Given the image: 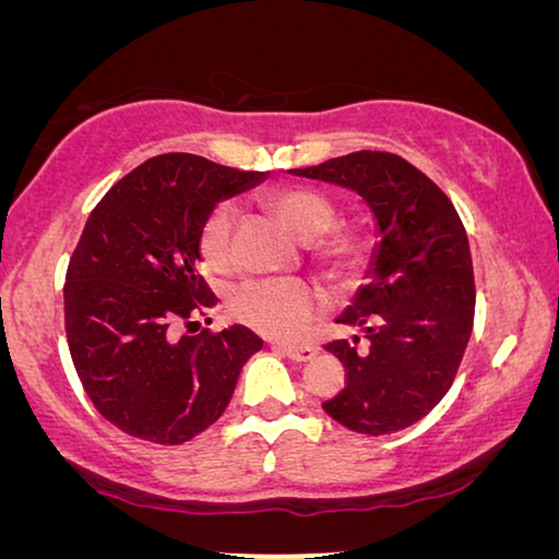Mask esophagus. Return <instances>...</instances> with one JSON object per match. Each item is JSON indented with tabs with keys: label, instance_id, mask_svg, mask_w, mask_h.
I'll list each match as a JSON object with an SVG mask.
<instances>
[{
	"label": "esophagus",
	"instance_id": "34e87169",
	"mask_svg": "<svg viewBox=\"0 0 559 559\" xmlns=\"http://www.w3.org/2000/svg\"><path fill=\"white\" fill-rule=\"evenodd\" d=\"M274 348L282 350L287 358H293V361H310L318 354L312 346H293V343H274Z\"/></svg>",
	"mask_w": 559,
	"mask_h": 559
}]
</instances>
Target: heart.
I'll return each mask as SVG.
<instances>
[{"label":"heart","instance_id":"b5f03b06","mask_svg":"<svg viewBox=\"0 0 559 559\" xmlns=\"http://www.w3.org/2000/svg\"><path fill=\"white\" fill-rule=\"evenodd\" d=\"M282 226L297 241L310 243L325 236L335 224V205L331 198L310 188H274L262 195ZM236 209L221 203L205 216L198 234V251L211 272H231ZM366 241L358 234H338L320 247V262L335 280H350L364 262ZM231 312L241 323L274 338H295L323 308V297L302 280H249L234 289Z\"/></svg>","mask_w":559,"mask_h":559}]
</instances>
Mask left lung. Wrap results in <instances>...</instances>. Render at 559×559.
<instances>
[{
  "label": "left lung",
  "instance_id": "1",
  "mask_svg": "<svg viewBox=\"0 0 559 559\" xmlns=\"http://www.w3.org/2000/svg\"><path fill=\"white\" fill-rule=\"evenodd\" d=\"M300 178L356 190L377 218L366 285L338 323L361 328L325 350L346 366V386L323 409L361 435H389L423 419L453 384L473 331L476 285L463 221L450 198L392 152H350Z\"/></svg>",
  "mask_w": 559,
  "mask_h": 559
}]
</instances>
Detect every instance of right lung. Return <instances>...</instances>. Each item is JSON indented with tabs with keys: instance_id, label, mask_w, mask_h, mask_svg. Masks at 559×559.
<instances>
[{
	"instance_id": "right-lung-1",
	"label": "right lung",
	"mask_w": 559,
	"mask_h": 559,
	"mask_svg": "<svg viewBox=\"0 0 559 559\" xmlns=\"http://www.w3.org/2000/svg\"><path fill=\"white\" fill-rule=\"evenodd\" d=\"M266 173L170 152L106 193L66 272V335L94 407L132 438L182 445L224 415L241 366L262 348L249 328L175 335L216 305L198 272V234L218 201Z\"/></svg>"
}]
</instances>
